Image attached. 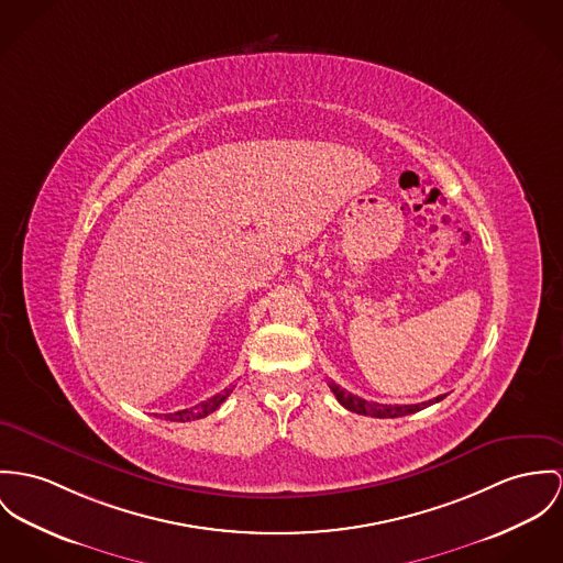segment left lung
Returning <instances> with one entry per match:
<instances>
[{
	"mask_svg": "<svg viewBox=\"0 0 563 563\" xmlns=\"http://www.w3.org/2000/svg\"><path fill=\"white\" fill-rule=\"evenodd\" d=\"M330 389L334 391L336 400L345 409L353 411V413H360V416H373V418H400V416H409V413H416V411H420V409H424V407H429L433 402H439L441 398H445L441 394V396H437V398L429 400V402H418V405H379V402H371V400H364V398L346 391L341 386H336L334 382H330Z\"/></svg>",
	"mask_w": 563,
	"mask_h": 563,
	"instance_id": "8db88e82",
	"label": "left lung"
}]
</instances>
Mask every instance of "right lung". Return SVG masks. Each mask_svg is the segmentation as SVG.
I'll return each instance as SVG.
<instances>
[{
  "instance_id": "obj_1",
  "label": "right lung",
  "mask_w": 563,
  "mask_h": 563,
  "mask_svg": "<svg viewBox=\"0 0 563 563\" xmlns=\"http://www.w3.org/2000/svg\"><path fill=\"white\" fill-rule=\"evenodd\" d=\"M233 391V386L218 391L217 396L208 398V400H201L199 405L190 407V409H181V411H175V413H167L165 420H172V422H190V420H199V418H206L210 416L212 411H217L218 407L227 400V396Z\"/></svg>"
}]
</instances>
